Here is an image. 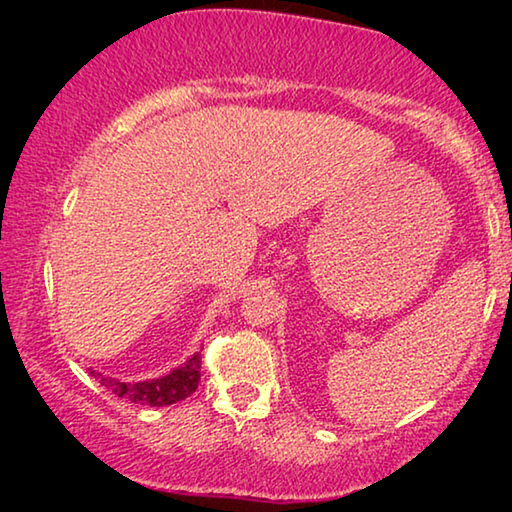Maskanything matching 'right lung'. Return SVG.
<instances>
[{
  "instance_id": "right-lung-1",
  "label": "right lung",
  "mask_w": 512,
  "mask_h": 512,
  "mask_svg": "<svg viewBox=\"0 0 512 512\" xmlns=\"http://www.w3.org/2000/svg\"><path fill=\"white\" fill-rule=\"evenodd\" d=\"M101 377V375H99ZM201 381V354H194L192 359L183 366L171 370L169 375L151 379V381H137V384H128V381H117L112 377H101V386L117 397H126L135 404H149V406H169L176 402H183L185 397L192 395Z\"/></svg>"
}]
</instances>
